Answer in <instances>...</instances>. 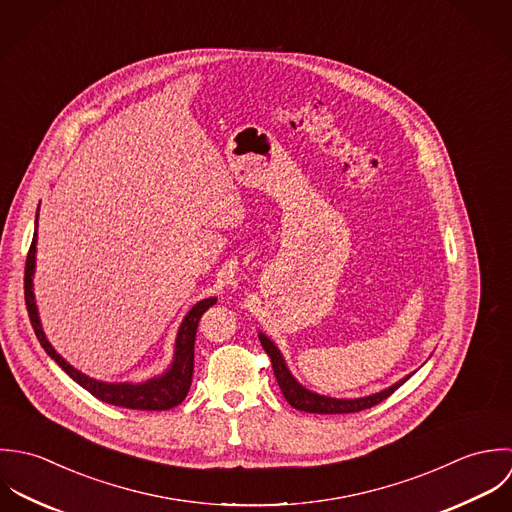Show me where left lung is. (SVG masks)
Segmentation results:
<instances>
[{
	"label": "left lung",
	"mask_w": 512,
	"mask_h": 512,
	"mask_svg": "<svg viewBox=\"0 0 512 512\" xmlns=\"http://www.w3.org/2000/svg\"><path fill=\"white\" fill-rule=\"evenodd\" d=\"M259 340H261L265 352L271 358L273 372H275V378L279 382V388H281L283 396L287 398V402L293 408L299 409V411H308V413H354V411H362V409L372 408V406H378L380 402H384L388 396H392L406 380L411 378V374H408L406 378L392 384L390 388H386L378 394H372V396H364V398H330V396L310 392L291 374L281 350L275 346V342L269 336L259 332Z\"/></svg>",
	"instance_id": "obj_1"
}]
</instances>
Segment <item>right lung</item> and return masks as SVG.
<instances>
[{"mask_svg":"<svg viewBox=\"0 0 512 512\" xmlns=\"http://www.w3.org/2000/svg\"><path fill=\"white\" fill-rule=\"evenodd\" d=\"M39 211V209H37ZM35 255H37V219H35V233L33 241L27 253L25 261V305L29 312L31 326L37 334V340L41 342L43 350L87 392H91L95 398H99L104 404L118 406V408L128 409H146V411H162V409L174 408L182 404L190 392L192 386V376H194V344H196V332H198V322L202 318L207 308L217 303L215 297L204 299L196 303L194 307L188 310L184 316L178 334H176V344H174V358L172 364L162 372L160 376H154L146 382H103L95 380L75 366H71L47 340L39 310L35 303V293H33V275H35Z\"/></svg>","mask_w":512,"mask_h":512,"instance_id":"add662e5","label":"right lung"}]
</instances>
